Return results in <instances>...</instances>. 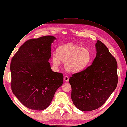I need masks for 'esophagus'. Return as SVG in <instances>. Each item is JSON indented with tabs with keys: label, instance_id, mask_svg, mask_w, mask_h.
Returning <instances> with one entry per match:
<instances>
[{
	"label": "esophagus",
	"instance_id": "esophagus-1",
	"mask_svg": "<svg viewBox=\"0 0 127 127\" xmlns=\"http://www.w3.org/2000/svg\"><path fill=\"white\" fill-rule=\"evenodd\" d=\"M64 80L65 81H68L69 80V76H68L67 75L66 76H64Z\"/></svg>",
	"mask_w": 127,
	"mask_h": 127
}]
</instances>
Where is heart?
Masks as SVG:
<instances>
[{
    "mask_svg": "<svg viewBox=\"0 0 127 127\" xmlns=\"http://www.w3.org/2000/svg\"><path fill=\"white\" fill-rule=\"evenodd\" d=\"M52 59L55 66H58L61 61L64 62V68L70 73H77L83 70L92 60L90 50L76 44L68 43L63 45L54 52Z\"/></svg>",
    "mask_w": 127,
    "mask_h": 127,
    "instance_id": "obj_1",
    "label": "heart"
}]
</instances>
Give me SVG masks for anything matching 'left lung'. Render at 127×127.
<instances>
[{"mask_svg": "<svg viewBox=\"0 0 127 127\" xmlns=\"http://www.w3.org/2000/svg\"><path fill=\"white\" fill-rule=\"evenodd\" d=\"M96 56L91 65L69 79L74 105L83 111L96 110L105 103L116 89L117 63L100 40L95 44Z\"/></svg>", "mask_w": 127, "mask_h": 127, "instance_id": "left-lung-1", "label": "left lung"}]
</instances>
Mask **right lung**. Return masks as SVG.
<instances>
[{"label":"right lung","mask_w":127,"mask_h":127,"mask_svg":"<svg viewBox=\"0 0 127 127\" xmlns=\"http://www.w3.org/2000/svg\"><path fill=\"white\" fill-rule=\"evenodd\" d=\"M54 39L55 37L49 35L29 39L12 58V91L29 109H46L63 85V74L52 71L48 62Z\"/></svg>","instance_id":"obj_1"}]
</instances>
